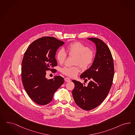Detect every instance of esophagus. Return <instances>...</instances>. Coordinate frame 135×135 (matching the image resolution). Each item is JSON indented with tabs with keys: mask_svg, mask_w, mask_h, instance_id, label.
<instances>
[{
	"mask_svg": "<svg viewBox=\"0 0 135 135\" xmlns=\"http://www.w3.org/2000/svg\"><path fill=\"white\" fill-rule=\"evenodd\" d=\"M64 80H65V82H70V79L69 78H64Z\"/></svg>",
	"mask_w": 135,
	"mask_h": 135,
	"instance_id": "obj_1",
	"label": "esophagus"
}]
</instances>
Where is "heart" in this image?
<instances>
[{
    "instance_id": "obj_1",
    "label": "heart",
    "mask_w": 135,
    "mask_h": 135,
    "mask_svg": "<svg viewBox=\"0 0 135 135\" xmlns=\"http://www.w3.org/2000/svg\"><path fill=\"white\" fill-rule=\"evenodd\" d=\"M66 51L70 56L75 57V64H79L82 68L86 69L93 63L95 54L93 51L89 49L88 47L80 42H74L70 44L66 48ZM57 60L62 64L67 57V54L63 49H61L57 54ZM80 71L78 66L72 67L66 66L61 69L63 74L70 77L76 76Z\"/></svg>"
}]
</instances>
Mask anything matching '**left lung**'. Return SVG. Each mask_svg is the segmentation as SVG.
<instances>
[{"mask_svg": "<svg viewBox=\"0 0 135 135\" xmlns=\"http://www.w3.org/2000/svg\"><path fill=\"white\" fill-rule=\"evenodd\" d=\"M96 45V52L92 65L80 75L81 79L90 80L87 86L72 80V91L76 104L84 110L98 107L110 91L114 75V66L111 51L107 45L97 38H88ZM87 80V79H86Z\"/></svg>", "mask_w": 135, "mask_h": 135, "instance_id": "obj_1", "label": "left lung"}]
</instances>
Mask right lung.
I'll list each match as a JSON object with an SVG mask.
<instances>
[{"label":"right lung","instance_id":"add662e5","mask_svg":"<svg viewBox=\"0 0 135 135\" xmlns=\"http://www.w3.org/2000/svg\"><path fill=\"white\" fill-rule=\"evenodd\" d=\"M64 42L53 37H43L33 42L25 51L22 61V81L28 96L34 102L45 105L52 100L55 92L64 83L60 76L46 78V71L57 65V49Z\"/></svg>","mask_w":135,"mask_h":135}]
</instances>
